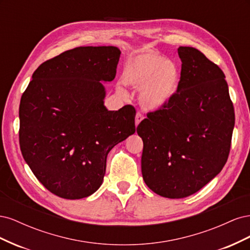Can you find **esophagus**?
Returning a JSON list of instances; mask_svg holds the SVG:
<instances>
[{
  "label": "esophagus",
  "mask_w": 250,
  "mask_h": 250,
  "mask_svg": "<svg viewBox=\"0 0 250 250\" xmlns=\"http://www.w3.org/2000/svg\"><path fill=\"white\" fill-rule=\"evenodd\" d=\"M143 119H144L143 115L140 111H138L137 115H135V126H138Z\"/></svg>",
  "instance_id": "34e87169"
}]
</instances>
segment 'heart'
<instances>
[{
    "label": "heart",
    "instance_id": "1",
    "mask_svg": "<svg viewBox=\"0 0 250 250\" xmlns=\"http://www.w3.org/2000/svg\"><path fill=\"white\" fill-rule=\"evenodd\" d=\"M124 84L141 88L139 101L149 111L162 108L177 93L180 69L160 53L144 50L128 58L123 66ZM122 92V90H121Z\"/></svg>",
    "mask_w": 250,
    "mask_h": 250
}]
</instances>
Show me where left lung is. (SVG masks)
I'll use <instances>...</instances> for the list:
<instances>
[{"instance_id": "left-lung-1", "label": "left lung", "mask_w": 250, "mask_h": 250, "mask_svg": "<svg viewBox=\"0 0 250 250\" xmlns=\"http://www.w3.org/2000/svg\"><path fill=\"white\" fill-rule=\"evenodd\" d=\"M177 93L137 127L144 147L142 174L150 190L178 199L198 192L228 161L234 110L225 75L199 50L177 49Z\"/></svg>"}]
</instances>
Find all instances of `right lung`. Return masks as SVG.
I'll list each match as a JSON object with an SVG mask.
<instances>
[{
    "label": "right lung",
    "mask_w": 250,
    "mask_h": 250,
    "mask_svg": "<svg viewBox=\"0 0 250 250\" xmlns=\"http://www.w3.org/2000/svg\"><path fill=\"white\" fill-rule=\"evenodd\" d=\"M117 47H78L42 62L20 104V146L40 183L64 199L100 188L106 158L135 132V109L104 106L101 82L116 77Z\"/></svg>",
    "instance_id": "add662e5"
}]
</instances>
